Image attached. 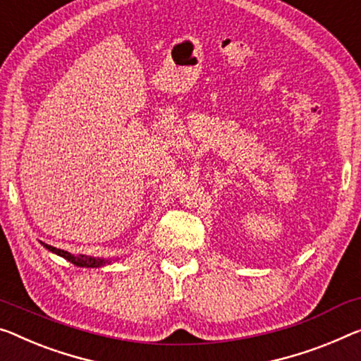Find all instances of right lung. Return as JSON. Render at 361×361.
Listing matches in <instances>:
<instances>
[{
    "instance_id": "obj_1",
    "label": "right lung",
    "mask_w": 361,
    "mask_h": 361,
    "mask_svg": "<svg viewBox=\"0 0 361 361\" xmlns=\"http://www.w3.org/2000/svg\"><path fill=\"white\" fill-rule=\"evenodd\" d=\"M43 247H47L49 252L59 255V257H63L71 262L72 264L75 266H82V268H98V266H102L103 263H106L104 259H98V258H90V257H85V255H71L69 252H64V250H59L56 247H51V245H47V243H43Z\"/></svg>"
}]
</instances>
